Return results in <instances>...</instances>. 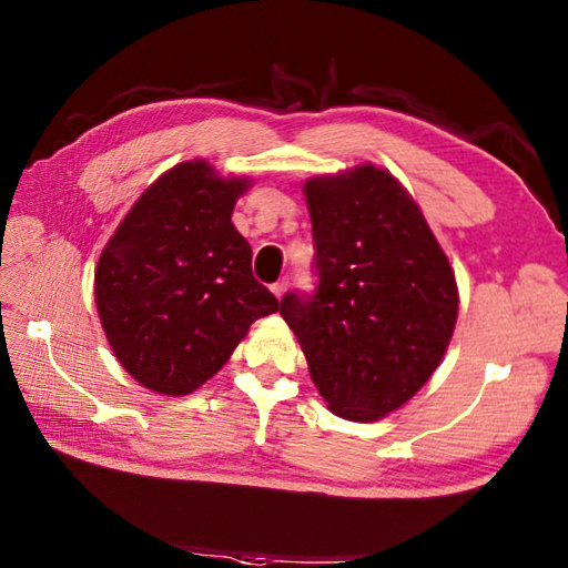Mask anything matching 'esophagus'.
Masks as SVG:
<instances>
[{
  "label": "esophagus",
  "mask_w": 568,
  "mask_h": 568,
  "mask_svg": "<svg viewBox=\"0 0 568 568\" xmlns=\"http://www.w3.org/2000/svg\"><path fill=\"white\" fill-rule=\"evenodd\" d=\"M271 291H273V295L281 300L283 295H285V291H287V277H283V281H277V283H273L271 285Z\"/></svg>",
  "instance_id": "34e87169"
}]
</instances>
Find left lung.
I'll return each mask as SVG.
<instances>
[{"mask_svg":"<svg viewBox=\"0 0 568 568\" xmlns=\"http://www.w3.org/2000/svg\"><path fill=\"white\" fill-rule=\"evenodd\" d=\"M315 295L281 315L334 415L373 422L403 407L442 364L458 315L449 258L413 195L371 163L310 178Z\"/></svg>","mask_w":568,"mask_h":568,"instance_id":"8db88e82","label":"left lung"}]
</instances>
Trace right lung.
I'll return each mask as SVG.
<instances>
[{"mask_svg": "<svg viewBox=\"0 0 568 568\" xmlns=\"http://www.w3.org/2000/svg\"><path fill=\"white\" fill-rule=\"evenodd\" d=\"M248 178L178 163L136 200L94 271V303L119 364L143 388L187 395L281 303L251 273L232 224Z\"/></svg>", "mask_w": 568, "mask_h": 568, "instance_id": "1", "label": "right lung"}]
</instances>
